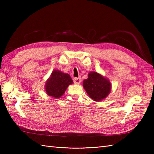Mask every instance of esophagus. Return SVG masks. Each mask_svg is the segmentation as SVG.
I'll return each instance as SVG.
<instances>
[{
    "instance_id": "esophagus-1",
    "label": "esophagus",
    "mask_w": 154,
    "mask_h": 154,
    "mask_svg": "<svg viewBox=\"0 0 154 154\" xmlns=\"http://www.w3.org/2000/svg\"><path fill=\"white\" fill-rule=\"evenodd\" d=\"M73 82L75 84H79L81 82V78L78 77V78H74L73 79Z\"/></svg>"
}]
</instances>
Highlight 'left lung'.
<instances>
[{
  "mask_svg": "<svg viewBox=\"0 0 154 154\" xmlns=\"http://www.w3.org/2000/svg\"><path fill=\"white\" fill-rule=\"evenodd\" d=\"M83 81V87L90 97L100 101L109 95L111 89L109 81L96 72H91Z\"/></svg>",
  "mask_w": 154,
  "mask_h": 154,
  "instance_id": "1",
  "label": "left lung"
}]
</instances>
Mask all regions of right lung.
<instances>
[{
	"label": "right lung",
	"instance_id": "1",
	"mask_svg": "<svg viewBox=\"0 0 154 154\" xmlns=\"http://www.w3.org/2000/svg\"><path fill=\"white\" fill-rule=\"evenodd\" d=\"M73 81L68 74L54 70L45 84L47 94L54 97H60L66 91L67 87L72 84Z\"/></svg>",
	"mask_w": 154,
	"mask_h": 154
}]
</instances>
